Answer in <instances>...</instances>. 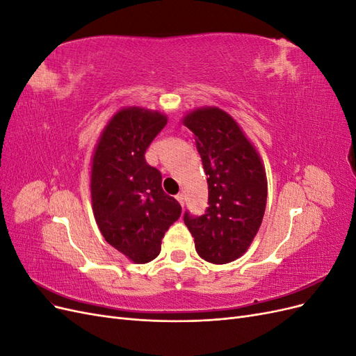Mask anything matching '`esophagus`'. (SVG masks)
I'll use <instances>...</instances> for the list:
<instances>
[{
  "instance_id": "34e87169",
  "label": "esophagus",
  "mask_w": 356,
  "mask_h": 356,
  "mask_svg": "<svg viewBox=\"0 0 356 356\" xmlns=\"http://www.w3.org/2000/svg\"><path fill=\"white\" fill-rule=\"evenodd\" d=\"M175 199L179 202L181 207H184V195H182V193H178V195L175 196Z\"/></svg>"
}]
</instances>
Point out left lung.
I'll list each match as a JSON object with an SVG mask.
<instances>
[{
	"label": "left lung",
	"instance_id": "1",
	"mask_svg": "<svg viewBox=\"0 0 356 356\" xmlns=\"http://www.w3.org/2000/svg\"><path fill=\"white\" fill-rule=\"evenodd\" d=\"M182 124L195 134L209 190L207 212H186L184 222L204 261L227 264L248 251L261 225L267 202L263 160L238 122L218 106L191 110Z\"/></svg>",
	"mask_w": 356,
	"mask_h": 356
}]
</instances>
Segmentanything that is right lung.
Masks as SVG:
<instances>
[{"label": "right lung", "mask_w": 356, "mask_h": 356, "mask_svg": "<svg viewBox=\"0 0 356 356\" xmlns=\"http://www.w3.org/2000/svg\"><path fill=\"white\" fill-rule=\"evenodd\" d=\"M166 123L163 113L124 106L104 127L92 156L96 224L105 241L136 264L154 260L166 230L181 215L179 203L161 188V174L144 157Z\"/></svg>", "instance_id": "add662e5"}]
</instances>
